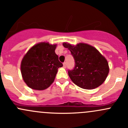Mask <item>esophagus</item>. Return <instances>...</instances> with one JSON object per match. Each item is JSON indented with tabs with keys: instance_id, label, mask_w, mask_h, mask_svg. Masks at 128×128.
Listing matches in <instances>:
<instances>
[{
	"instance_id": "1",
	"label": "esophagus",
	"mask_w": 128,
	"mask_h": 128,
	"mask_svg": "<svg viewBox=\"0 0 128 128\" xmlns=\"http://www.w3.org/2000/svg\"><path fill=\"white\" fill-rule=\"evenodd\" d=\"M66 66H67L66 62H64L63 63V67H64V68H66Z\"/></svg>"
}]
</instances>
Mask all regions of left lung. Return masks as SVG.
I'll use <instances>...</instances> for the list:
<instances>
[{
  "mask_svg": "<svg viewBox=\"0 0 128 128\" xmlns=\"http://www.w3.org/2000/svg\"><path fill=\"white\" fill-rule=\"evenodd\" d=\"M62 44L70 50L74 59V68L68 70V74L75 84L90 90L104 83L109 72V67L106 59L96 48L84 43L76 46L66 42Z\"/></svg>",
  "mask_w": 128,
  "mask_h": 128,
  "instance_id": "left-lung-1",
  "label": "left lung"
}]
</instances>
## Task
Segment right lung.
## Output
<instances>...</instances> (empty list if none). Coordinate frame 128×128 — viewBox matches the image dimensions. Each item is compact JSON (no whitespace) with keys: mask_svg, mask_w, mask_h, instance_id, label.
Returning <instances> with one entry per match:
<instances>
[{"mask_svg":"<svg viewBox=\"0 0 128 128\" xmlns=\"http://www.w3.org/2000/svg\"><path fill=\"white\" fill-rule=\"evenodd\" d=\"M56 48L55 44L40 42L33 46L24 57L22 75L31 88L44 90L54 82L58 68L63 66L55 53Z\"/></svg>","mask_w":128,"mask_h":128,"instance_id":"1","label":"right lung"}]
</instances>
